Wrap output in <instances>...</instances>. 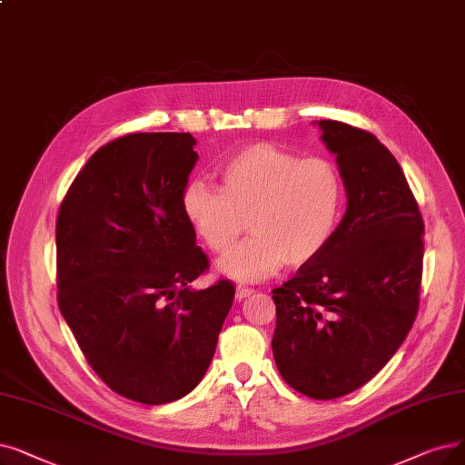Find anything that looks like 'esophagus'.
I'll return each instance as SVG.
<instances>
[{"label": "esophagus", "instance_id": "esophagus-1", "mask_svg": "<svg viewBox=\"0 0 465 465\" xmlns=\"http://www.w3.org/2000/svg\"><path fill=\"white\" fill-rule=\"evenodd\" d=\"M252 292H254V289H251V287L237 285V289H235V298H237V300H245V298H249Z\"/></svg>", "mask_w": 465, "mask_h": 465}]
</instances>
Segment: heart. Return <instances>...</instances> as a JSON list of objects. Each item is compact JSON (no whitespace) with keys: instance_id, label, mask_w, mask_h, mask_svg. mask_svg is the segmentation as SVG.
<instances>
[{"instance_id":"b5f03b06","label":"heart","mask_w":465,"mask_h":465,"mask_svg":"<svg viewBox=\"0 0 465 465\" xmlns=\"http://www.w3.org/2000/svg\"><path fill=\"white\" fill-rule=\"evenodd\" d=\"M220 180V188L192 180L183 209L216 254L229 251L250 220L253 235L220 260L224 275L245 282L266 279L287 262H312L331 243L346 195L334 161L256 143L222 163Z\"/></svg>"}]
</instances>
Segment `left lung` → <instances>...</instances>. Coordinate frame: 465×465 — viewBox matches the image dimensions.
Listing matches in <instances>:
<instances>
[{
  "mask_svg": "<svg viewBox=\"0 0 465 465\" xmlns=\"http://www.w3.org/2000/svg\"><path fill=\"white\" fill-rule=\"evenodd\" d=\"M348 209L331 243L273 289L272 350L292 390L329 401L372 380L405 341L420 306L423 220L401 165L380 140L319 121Z\"/></svg>",
  "mask_w": 465,
  "mask_h": 465,
  "instance_id": "8db88e82",
  "label": "left lung"
}]
</instances>
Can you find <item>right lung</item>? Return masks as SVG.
Segmentation results:
<instances>
[{"mask_svg":"<svg viewBox=\"0 0 465 465\" xmlns=\"http://www.w3.org/2000/svg\"><path fill=\"white\" fill-rule=\"evenodd\" d=\"M190 133H129L98 148L56 216V298L91 369L117 395L165 405L205 376L235 287L209 270L183 209Z\"/></svg>","mask_w":465,"mask_h":465,"instance_id":"right-lung-1","label":"right lung"}]
</instances>
